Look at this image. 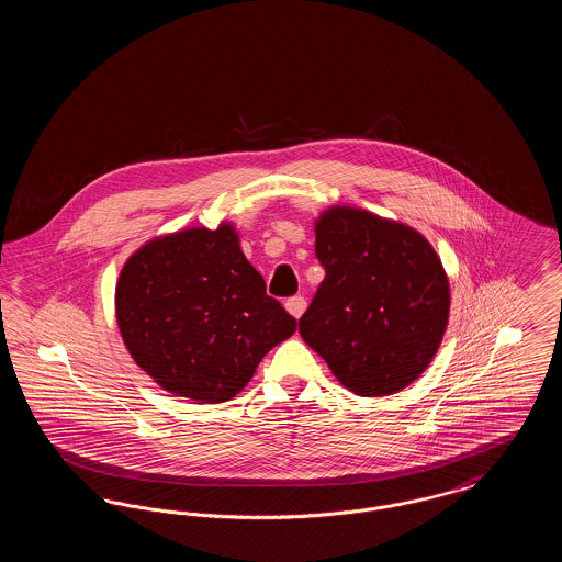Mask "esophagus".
<instances>
[{
    "mask_svg": "<svg viewBox=\"0 0 562 562\" xmlns=\"http://www.w3.org/2000/svg\"><path fill=\"white\" fill-rule=\"evenodd\" d=\"M284 307H286V312L293 316V318H301L303 316V312H305V299L303 296H291V299H286V303H284Z\"/></svg>",
    "mask_w": 562,
    "mask_h": 562,
    "instance_id": "obj_1",
    "label": "esophagus"
}]
</instances>
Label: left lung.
I'll return each mask as SVG.
<instances>
[{
  "label": "left lung",
  "mask_w": 562,
  "mask_h": 562,
  "mask_svg": "<svg viewBox=\"0 0 562 562\" xmlns=\"http://www.w3.org/2000/svg\"><path fill=\"white\" fill-rule=\"evenodd\" d=\"M324 280L299 321L303 341L358 396H390L434 360L451 312L449 276L424 234L356 206L314 221Z\"/></svg>",
  "instance_id": "obj_1"
}]
</instances>
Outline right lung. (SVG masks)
Masks as SVG:
<instances>
[{"mask_svg": "<svg viewBox=\"0 0 562 562\" xmlns=\"http://www.w3.org/2000/svg\"><path fill=\"white\" fill-rule=\"evenodd\" d=\"M115 321L136 367L189 401H232L293 316L266 293L234 223L156 236L126 259L115 284Z\"/></svg>", "mask_w": 562, "mask_h": 562, "instance_id": "right-lung-1", "label": "right lung"}]
</instances>
